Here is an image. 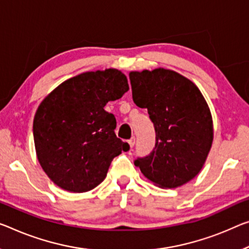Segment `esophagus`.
<instances>
[{
    "instance_id": "obj_1",
    "label": "esophagus",
    "mask_w": 249,
    "mask_h": 249,
    "mask_svg": "<svg viewBox=\"0 0 249 249\" xmlns=\"http://www.w3.org/2000/svg\"><path fill=\"white\" fill-rule=\"evenodd\" d=\"M128 143H129V146H130V148H133V146H135V143H136V138L135 137H132L131 139H130L129 141H128Z\"/></svg>"
}]
</instances>
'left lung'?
<instances>
[{"label":"left lung","instance_id":"left-lung-1","mask_svg":"<svg viewBox=\"0 0 249 249\" xmlns=\"http://www.w3.org/2000/svg\"><path fill=\"white\" fill-rule=\"evenodd\" d=\"M133 102L147 108L154 122V150L135 164L160 188H177L201 170L212 148L213 118L194 82L158 68L129 73Z\"/></svg>","mask_w":249,"mask_h":249}]
</instances>
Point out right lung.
I'll return each instance as SVG.
<instances>
[{"label":"right lung","mask_w":249,"mask_h":249,"mask_svg":"<svg viewBox=\"0 0 249 249\" xmlns=\"http://www.w3.org/2000/svg\"><path fill=\"white\" fill-rule=\"evenodd\" d=\"M129 90L117 69L85 72L56 87L40 103L33 120L37 160L64 190L86 193L103 181L114 157L129 144L114 133L117 121L105 106Z\"/></svg>","instance_id":"add662e5"}]
</instances>
